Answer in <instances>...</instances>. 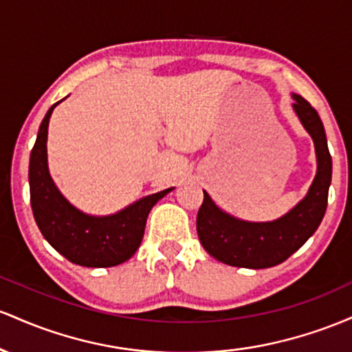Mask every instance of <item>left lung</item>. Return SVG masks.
Returning a JSON list of instances; mask_svg holds the SVG:
<instances>
[{
	"instance_id": "obj_1",
	"label": "left lung",
	"mask_w": 352,
	"mask_h": 352,
	"mask_svg": "<svg viewBox=\"0 0 352 352\" xmlns=\"http://www.w3.org/2000/svg\"><path fill=\"white\" fill-rule=\"evenodd\" d=\"M294 111L314 141L318 173L309 191L283 218L267 223H250L228 214L204 191L197 211L196 229L209 254L229 266L264 270L286 261L306 243L324 218L333 160L321 118L302 96L293 94Z\"/></svg>"
}]
</instances>
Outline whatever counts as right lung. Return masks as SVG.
<instances>
[{
	"label": "right lung",
	"instance_id": "add662e5",
	"mask_svg": "<svg viewBox=\"0 0 352 352\" xmlns=\"http://www.w3.org/2000/svg\"><path fill=\"white\" fill-rule=\"evenodd\" d=\"M61 101L48 109L31 149L30 195L34 219L45 239L68 261L86 267L118 266L138 251L149 211L173 188L146 196L111 216H89L74 208L51 179L46 155L50 118Z\"/></svg>",
	"mask_w": 352,
	"mask_h": 352
}]
</instances>
